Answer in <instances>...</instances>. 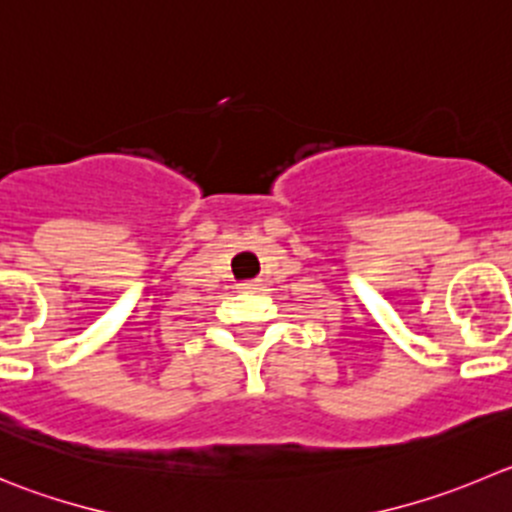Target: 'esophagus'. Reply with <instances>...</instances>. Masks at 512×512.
<instances>
[{
	"instance_id": "obj_1",
	"label": "esophagus",
	"mask_w": 512,
	"mask_h": 512,
	"mask_svg": "<svg viewBox=\"0 0 512 512\" xmlns=\"http://www.w3.org/2000/svg\"><path fill=\"white\" fill-rule=\"evenodd\" d=\"M261 289V281H241L238 284V291H243V294H253V291Z\"/></svg>"
}]
</instances>
